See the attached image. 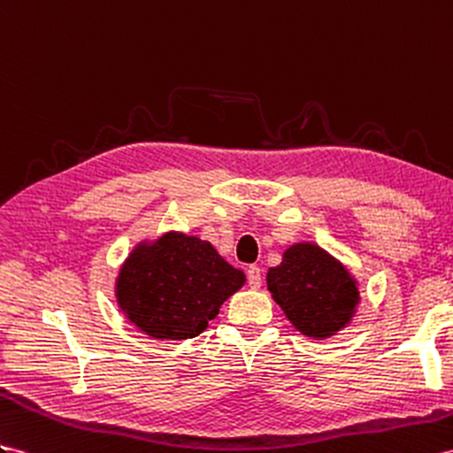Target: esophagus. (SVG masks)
Masks as SVG:
<instances>
[{
    "instance_id": "1",
    "label": "esophagus",
    "mask_w": 453,
    "mask_h": 453,
    "mask_svg": "<svg viewBox=\"0 0 453 453\" xmlns=\"http://www.w3.org/2000/svg\"><path fill=\"white\" fill-rule=\"evenodd\" d=\"M247 277H249V285L252 288H260V285H262V270L258 268V265H250V268L247 270Z\"/></svg>"
}]
</instances>
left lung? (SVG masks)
Listing matches in <instances>:
<instances>
[{"instance_id": "left-lung-1", "label": "left lung", "mask_w": 453, "mask_h": 453, "mask_svg": "<svg viewBox=\"0 0 453 453\" xmlns=\"http://www.w3.org/2000/svg\"><path fill=\"white\" fill-rule=\"evenodd\" d=\"M268 291L306 337L329 339L346 327L359 304L357 283L344 265L314 242H296L270 268Z\"/></svg>"}]
</instances>
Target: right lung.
Returning a JSON list of instances; mask_svg holds the SVG:
<instances>
[{
    "label": "right lung",
    "instance_id": "obj_1",
    "mask_svg": "<svg viewBox=\"0 0 453 453\" xmlns=\"http://www.w3.org/2000/svg\"><path fill=\"white\" fill-rule=\"evenodd\" d=\"M245 285L208 241L170 231L137 245L116 277V303L153 339L201 334L226 300Z\"/></svg>",
    "mask_w": 453,
    "mask_h": 453
}]
</instances>
